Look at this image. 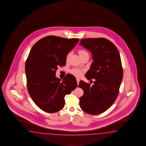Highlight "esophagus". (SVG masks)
Segmentation results:
<instances>
[{"instance_id":"esophagus-1","label":"esophagus","mask_w":146,"mask_h":146,"mask_svg":"<svg viewBox=\"0 0 146 146\" xmlns=\"http://www.w3.org/2000/svg\"><path fill=\"white\" fill-rule=\"evenodd\" d=\"M76 81H77L78 85V84H79V82H80V79H79V78H76Z\"/></svg>"}]
</instances>
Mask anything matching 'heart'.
Masks as SVG:
<instances>
[{"label":"heart","mask_w":146,"mask_h":146,"mask_svg":"<svg viewBox=\"0 0 146 146\" xmlns=\"http://www.w3.org/2000/svg\"><path fill=\"white\" fill-rule=\"evenodd\" d=\"M78 53L80 55V56L81 57V58H82L83 57L85 56H89V54H88V51L84 49L79 50L78 51ZM69 56H70V53H68V54L66 56V60L68 59ZM83 72H84L83 70H81V69H78V68H73L71 71V73L72 74L76 76L80 77L82 75Z\"/></svg>","instance_id":"heart-1"}]
</instances>
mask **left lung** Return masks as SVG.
Returning a JSON list of instances; mask_svg holds the SVG:
<instances>
[{"mask_svg":"<svg viewBox=\"0 0 146 146\" xmlns=\"http://www.w3.org/2000/svg\"><path fill=\"white\" fill-rule=\"evenodd\" d=\"M80 44L91 52L93 60L85 77L95 80L92 86L80 82L78 86L84 91L80 106L86 113L98 115L113 105L119 93L123 77L120 54L116 46L105 38L82 39Z\"/></svg>","mask_w":146,"mask_h":146,"instance_id":"obj_1","label":"left lung"}]
</instances>
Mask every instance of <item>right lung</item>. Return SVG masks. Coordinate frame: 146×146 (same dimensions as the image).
Here are the masks:
<instances>
[{
	"mask_svg": "<svg viewBox=\"0 0 146 146\" xmlns=\"http://www.w3.org/2000/svg\"><path fill=\"white\" fill-rule=\"evenodd\" d=\"M79 39L47 36L33 45L25 65L27 88L30 97L41 110L57 112L64 106V97L78 86L73 75L63 80L55 76L58 66H65L66 55Z\"/></svg>",
	"mask_w": 146,
	"mask_h": 146,
	"instance_id": "obj_1",
	"label": "right lung"
}]
</instances>
